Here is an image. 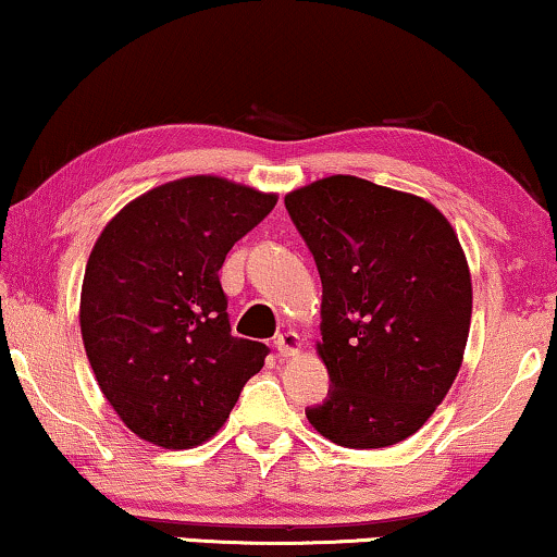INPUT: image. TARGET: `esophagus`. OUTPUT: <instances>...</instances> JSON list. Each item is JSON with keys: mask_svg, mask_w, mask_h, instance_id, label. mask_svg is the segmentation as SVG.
<instances>
[{"mask_svg": "<svg viewBox=\"0 0 557 557\" xmlns=\"http://www.w3.org/2000/svg\"><path fill=\"white\" fill-rule=\"evenodd\" d=\"M275 350L280 358H297L300 355V335L297 332H282L275 337Z\"/></svg>", "mask_w": 557, "mask_h": 557, "instance_id": "34e87169", "label": "esophagus"}]
</instances>
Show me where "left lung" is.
<instances>
[{
  "label": "left lung",
  "mask_w": 557,
  "mask_h": 557,
  "mask_svg": "<svg viewBox=\"0 0 557 557\" xmlns=\"http://www.w3.org/2000/svg\"><path fill=\"white\" fill-rule=\"evenodd\" d=\"M322 280L332 387L307 420L355 450L425 425L458 377L472 314L460 239L428 199L332 174L285 197Z\"/></svg>",
  "instance_id": "8db88e82"
}]
</instances>
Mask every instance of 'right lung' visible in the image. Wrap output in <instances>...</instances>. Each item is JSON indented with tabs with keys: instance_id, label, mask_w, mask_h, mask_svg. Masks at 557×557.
Wrapping results in <instances>:
<instances>
[{
	"instance_id": "obj_1",
	"label": "right lung",
	"mask_w": 557,
	"mask_h": 557,
	"mask_svg": "<svg viewBox=\"0 0 557 557\" xmlns=\"http://www.w3.org/2000/svg\"><path fill=\"white\" fill-rule=\"evenodd\" d=\"M277 195L214 174L174 180L107 222L87 260L79 327L97 385L137 437L202 445L262 370L268 345L232 337L220 268Z\"/></svg>"
}]
</instances>
